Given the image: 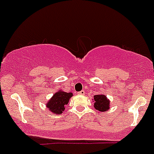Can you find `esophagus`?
<instances>
[{"instance_id": "obj_1", "label": "esophagus", "mask_w": 154, "mask_h": 154, "mask_svg": "<svg viewBox=\"0 0 154 154\" xmlns=\"http://www.w3.org/2000/svg\"><path fill=\"white\" fill-rule=\"evenodd\" d=\"M78 95H85L84 90H81V91H80V92H78Z\"/></svg>"}]
</instances>
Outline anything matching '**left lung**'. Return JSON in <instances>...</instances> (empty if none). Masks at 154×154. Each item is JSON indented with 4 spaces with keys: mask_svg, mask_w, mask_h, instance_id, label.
Segmentation results:
<instances>
[{
    "mask_svg": "<svg viewBox=\"0 0 154 154\" xmlns=\"http://www.w3.org/2000/svg\"><path fill=\"white\" fill-rule=\"evenodd\" d=\"M94 107L98 111H106L110 108V101L104 95H94Z\"/></svg>",
    "mask_w": 154,
    "mask_h": 154,
    "instance_id": "left-lung-1",
    "label": "left lung"
}]
</instances>
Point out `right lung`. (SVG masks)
Here are the masks:
<instances>
[{
	"mask_svg": "<svg viewBox=\"0 0 154 154\" xmlns=\"http://www.w3.org/2000/svg\"><path fill=\"white\" fill-rule=\"evenodd\" d=\"M72 92H65L62 90L56 92L49 100L47 104V108L55 114H61L65 109V105L72 97Z\"/></svg>",
	"mask_w": 154,
	"mask_h": 154,
	"instance_id": "add662e5",
	"label": "right lung"
}]
</instances>
